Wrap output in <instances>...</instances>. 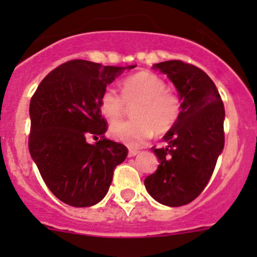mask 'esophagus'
Segmentation results:
<instances>
[{
  "mask_svg": "<svg viewBox=\"0 0 257 257\" xmlns=\"http://www.w3.org/2000/svg\"><path fill=\"white\" fill-rule=\"evenodd\" d=\"M138 154H139V151H138V149H130V151H128V157H135L138 156Z\"/></svg>",
  "mask_w": 257,
  "mask_h": 257,
  "instance_id": "esophagus-1",
  "label": "esophagus"
}]
</instances>
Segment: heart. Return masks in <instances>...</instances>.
Here are the masks:
<instances>
[{
	"mask_svg": "<svg viewBox=\"0 0 257 257\" xmlns=\"http://www.w3.org/2000/svg\"><path fill=\"white\" fill-rule=\"evenodd\" d=\"M131 108L134 119L118 122L110 127V136L128 147H140L153 136L171 130L181 113L178 95L167 91L166 82L151 72H139L123 79L121 96L106 87L99 97L100 113L109 122H115Z\"/></svg>",
	"mask_w": 257,
	"mask_h": 257,
	"instance_id": "heart-1",
	"label": "heart"
}]
</instances>
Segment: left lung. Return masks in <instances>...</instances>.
Masks as SVG:
<instances>
[{
  "label": "left lung",
  "mask_w": 257,
  "mask_h": 257,
  "mask_svg": "<svg viewBox=\"0 0 257 257\" xmlns=\"http://www.w3.org/2000/svg\"><path fill=\"white\" fill-rule=\"evenodd\" d=\"M169 77L178 90L181 113L163 136L166 148L152 151L160 165L147 176L148 193L165 206L188 205L202 193L224 149L225 110L212 79L199 68L181 60L153 65Z\"/></svg>",
  "instance_id": "8db88e82"
}]
</instances>
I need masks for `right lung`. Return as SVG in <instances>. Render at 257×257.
Instances as JSON below:
<instances>
[{
    "instance_id": "1",
    "label": "right lung",
    "mask_w": 257,
    "mask_h": 257,
    "mask_svg": "<svg viewBox=\"0 0 257 257\" xmlns=\"http://www.w3.org/2000/svg\"><path fill=\"white\" fill-rule=\"evenodd\" d=\"M70 60L51 70L29 104V153L51 193L73 207H90L108 193L127 148L104 138L106 121L99 97L124 69ZM92 136L98 142L85 140ZM101 139H98V136Z\"/></svg>"
}]
</instances>
